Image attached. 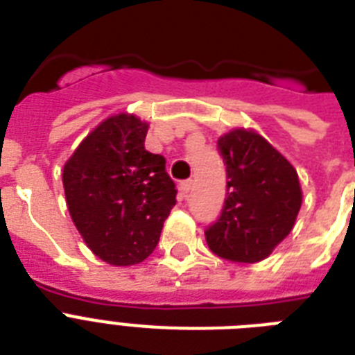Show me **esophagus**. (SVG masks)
Segmentation results:
<instances>
[{
    "mask_svg": "<svg viewBox=\"0 0 355 355\" xmlns=\"http://www.w3.org/2000/svg\"><path fill=\"white\" fill-rule=\"evenodd\" d=\"M191 186H193V180H191V178H188V180H182V182H180V191H182L184 195H188L189 189H191Z\"/></svg>",
    "mask_w": 355,
    "mask_h": 355,
    "instance_id": "esophagus-1",
    "label": "esophagus"
}]
</instances>
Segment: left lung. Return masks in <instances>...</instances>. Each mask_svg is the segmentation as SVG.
<instances>
[{"mask_svg": "<svg viewBox=\"0 0 355 355\" xmlns=\"http://www.w3.org/2000/svg\"><path fill=\"white\" fill-rule=\"evenodd\" d=\"M227 166V199L221 216L205 230L219 258L256 263L293 230L302 205L295 167L265 138L236 128L217 139Z\"/></svg>", "mask_w": 355, "mask_h": 355, "instance_id": "left-lung-1", "label": "left lung"}]
</instances>
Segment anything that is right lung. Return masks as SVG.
Segmentation results:
<instances>
[{"mask_svg": "<svg viewBox=\"0 0 355 355\" xmlns=\"http://www.w3.org/2000/svg\"><path fill=\"white\" fill-rule=\"evenodd\" d=\"M149 125L118 114L92 130L62 173L69 216L86 245L110 265L144 261L177 205L166 158L145 150Z\"/></svg>", "mask_w": 355, "mask_h": 355, "instance_id": "add662e5", "label": "right lung"}]
</instances>
